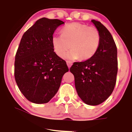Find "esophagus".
<instances>
[{"label": "esophagus", "mask_w": 132, "mask_h": 132, "mask_svg": "<svg viewBox=\"0 0 132 132\" xmlns=\"http://www.w3.org/2000/svg\"><path fill=\"white\" fill-rule=\"evenodd\" d=\"M66 63H67V65H68V66L69 68H70V67H71V65H72V62H70V61H67V62H66Z\"/></svg>", "instance_id": "obj_1"}]
</instances>
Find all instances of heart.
<instances>
[{"mask_svg":"<svg viewBox=\"0 0 132 132\" xmlns=\"http://www.w3.org/2000/svg\"><path fill=\"white\" fill-rule=\"evenodd\" d=\"M62 35H54L52 38L53 48L59 57L68 60H87L94 56L100 43V35L94 27L74 22L62 29Z\"/></svg>","mask_w":132,"mask_h":132,"instance_id":"1","label":"heart"}]
</instances>
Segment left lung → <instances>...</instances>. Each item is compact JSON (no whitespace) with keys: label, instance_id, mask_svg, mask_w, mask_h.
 Segmentation results:
<instances>
[{"label":"left lung","instance_id":"1","mask_svg":"<svg viewBox=\"0 0 132 132\" xmlns=\"http://www.w3.org/2000/svg\"><path fill=\"white\" fill-rule=\"evenodd\" d=\"M91 22L99 31L100 43L89 59L74 62L70 71L75 77L77 94L85 103L98 105L110 96L118 73L117 47L110 32L101 22Z\"/></svg>","mask_w":132,"mask_h":132}]
</instances>
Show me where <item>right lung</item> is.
<instances>
[{"instance_id":"1","label":"right lung","mask_w":132,"mask_h":132,"mask_svg":"<svg viewBox=\"0 0 132 132\" xmlns=\"http://www.w3.org/2000/svg\"><path fill=\"white\" fill-rule=\"evenodd\" d=\"M64 22L42 18L23 34L14 61V78L20 91L30 102L48 103L57 93L62 76L69 71L56 55L52 38Z\"/></svg>"}]
</instances>
